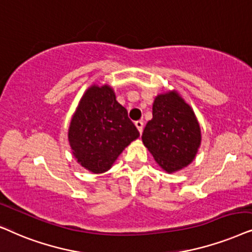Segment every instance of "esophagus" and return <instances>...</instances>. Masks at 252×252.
Instances as JSON below:
<instances>
[{
  "instance_id": "esophagus-1",
  "label": "esophagus",
  "mask_w": 252,
  "mask_h": 252,
  "mask_svg": "<svg viewBox=\"0 0 252 252\" xmlns=\"http://www.w3.org/2000/svg\"><path fill=\"white\" fill-rule=\"evenodd\" d=\"M135 126H136V128L138 129V131H139L140 135H142V132H143V128H144V123H143V121H137V122L135 123Z\"/></svg>"
}]
</instances>
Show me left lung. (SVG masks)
I'll return each instance as SVG.
<instances>
[{"instance_id":"left-lung-1","label":"left lung","mask_w":252,"mask_h":252,"mask_svg":"<svg viewBox=\"0 0 252 252\" xmlns=\"http://www.w3.org/2000/svg\"><path fill=\"white\" fill-rule=\"evenodd\" d=\"M152 120L142 135L143 144L156 162L168 174L186 168L202 144V131L192 108L180 93H159L152 107Z\"/></svg>"}]
</instances>
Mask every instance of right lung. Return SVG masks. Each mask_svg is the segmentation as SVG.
Listing matches in <instances>:
<instances>
[{
    "mask_svg": "<svg viewBox=\"0 0 252 252\" xmlns=\"http://www.w3.org/2000/svg\"><path fill=\"white\" fill-rule=\"evenodd\" d=\"M139 137L108 84H92L70 121L68 140L77 162L93 174L112 168L126 146Z\"/></svg>",
    "mask_w": 252,
    "mask_h": 252,
    "instance_id": "add662e5",
    "label": "right lung"
}]
</instances>
